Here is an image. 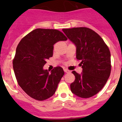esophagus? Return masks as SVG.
<instances>
[{
  "label": "esophagus",
  "instance_id": "1",
  "mask_svg": "<svg viewBox=\"0 0 122 122\" xmlns=\"http://www.w3.org/2000/svg\"><path fill=\"white\" fill-rule=\"evenodd\" d=\"M64 71L65 72V73H70V71L68 70H67V69H64Z\"/></svg>",
  "mask_w": 122,
  "mask_h": 122
}]
</instances>
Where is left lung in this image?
<instances>
[{
	"label": "left lung",
	"instance_id": "8db88e82",
	"mask_svg": "<svg viewBox=\"0 0 122 122\" xmlns=\"http://www.w3.org/2000/svg\"><path fill=\"white\" fill-rule=\"evenodd\" d=\"M63 32L76 48V59L81 61L82 72L73 71L75 80L70 84L75 95L87 98L103 89L111 74V53L102 38L87 27L63 29Z\"/></svg>",
	"mask_w": 122,
	"mask_h": 122
}]
</instances>
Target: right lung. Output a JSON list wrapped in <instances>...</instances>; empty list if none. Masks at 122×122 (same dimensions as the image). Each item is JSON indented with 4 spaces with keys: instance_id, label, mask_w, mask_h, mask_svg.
Returning a JSON list of instances; mask_svg holds the SVG:
<instances>
[{
    "instance_id": "obj_1",
    "label": "right lung",
    "mask_w": 122,
    "mask_h": 122,
    "mask_svg": "<svg viewBox=\"0 0 122 122\" xmlns=\"http://www.w3.org/2000/svg\"><path fill=\"white\" fill-rule=\"evenodd\" d=\"M66 40L63 33L56 29H36L18 44L13 61V70L18 84L30 97L43 101L55 93L64 75L63 68L57 66L49 72L43 66L46 60L52 57L54 44Z\"/></svg>"
}]
</instances>
